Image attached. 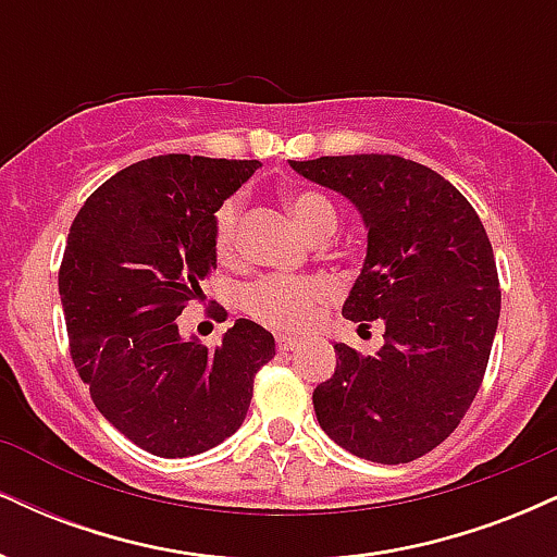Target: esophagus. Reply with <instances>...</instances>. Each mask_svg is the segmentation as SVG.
<instances>
[{"label":"esophagus","mask_w":557,"mask_h":557,"mask_svg":"<svg viewBox=\"0 0 557 557\" xmlns=\"http://www.w3.org/2000/svg\"><path fill=\"white\" fill-rule=\"evenodd\" d=\"M304 341H298V337H287V335H280L277 337V348L280 350H298Z\"/></svg>","instance_id":"obj_1"}]
</instances>
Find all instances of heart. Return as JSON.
Here are the masks:
<instances>
[{
    "instance_id": "1",
    "label": "heart",
    "mask_w": 557,
    "mask_h": 557,
    "mask_svg": "<svg viewBox=\"0 0 557 557\" xmlns=\"http://www.w3.org/2000/svg\"><path fill=\"white\" fill-rule=\"evenodd\" d=\"M285 207L300 233L314 238L322 230H335V207L317 190H293L285 196ZM240 203L235 198L222 203L214 216V251L220 261L238 259ZM335 296V285L327 277H264L248 285L243 293V309L274 330L300 332L319 314V306Z\"/></svg>"
}]
</instances>
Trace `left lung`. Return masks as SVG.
Segmentation results:
<instances>
[{
    "label": "left lung",
    "instance_id": "1",
    "mask_svg": "<svg viewBox=\"0 0 557 557\" xmlns=\"http://www.w3.org/2000/svg\"><path fill=\"white\" fill-rule=\"evenodd\" d=\"M290 168L359 209L367 259L343 314L359 327L385 324L374 356L335 345V374L314 389L319 426L367 461H417L461 424L490 361L500 283L482 220L456 185L411 159Z\"/></svg>",
    "mask_w": 557,
    "mask_h": 557
}]
</instances>
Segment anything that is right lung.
<instances>
[{"mask_svg": "<svg viewBox=\"0 0 557 557\" xmlns=\"http://www.w3.org/2000/svg\"><path fill=\"white\" fill-rule=\"evenodd\" d=\"M257 159L151 157L94 190L60 267L70 356L94 406L131 443L188 458L238 432L274 337L251 319L216 348L177 317L216 270L214 216Z\"/></svg>", "mask_w": 557, "mask_h": 557, "instance_id": "obj_1", "label": "right lung"}]
</instances>
